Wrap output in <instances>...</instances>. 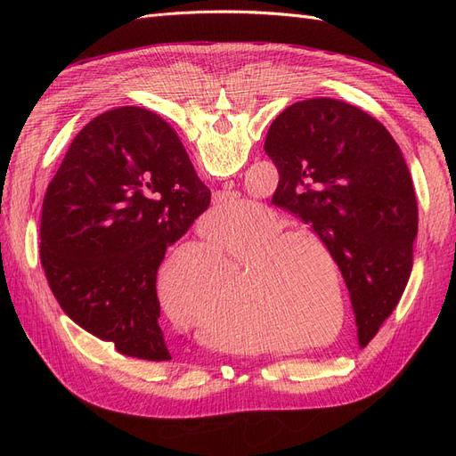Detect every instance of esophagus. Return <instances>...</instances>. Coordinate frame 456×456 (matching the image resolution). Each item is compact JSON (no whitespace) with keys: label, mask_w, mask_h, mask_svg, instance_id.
Here are the masks:
<instances>
[{"label":"esophagus","mask_w":456,"mask_h":456,"mask_svg":"<svg viewBox=\"0 0 456 456\" xmlns=\"http://www.w3.org/2000/svg\"><path fill=\"white\" fill-rule=\"evenodd\" d=\"M224 186H226V188H228V190H230V188H232V181H230V183H226V184H224ZM218 200H220V198H218Z\"/></svg>","instance_id":"34e87169"}]
</instances>
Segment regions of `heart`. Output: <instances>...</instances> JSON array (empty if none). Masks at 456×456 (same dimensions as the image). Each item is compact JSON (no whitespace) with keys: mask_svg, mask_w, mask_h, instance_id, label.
Returning <instances> with one entry per match:
<instances>
[{"mask_svg":"<svg viewBox=\"0 0 456 456\" xmlns=\"http://www.w3.org/2000/svg\"><path fill=\"white\" fill-rule=\"evenodd\" d=\"M243 202L242 206L240 203ZM238 216L226 226L209 223L203 226V243L220 256L240 260L224 295L220 310L230 312L243 306L255 325L275 335L295 337L287 344L302 350L323 342L322 330L333 320V287L338 305L335 330L342 323V281H330L323 260H333L330 247L310 228H287L289 218L272 207L241 198L220 201L213 216ZM161 300L176 317L196 322L209 308L216 287V268L209 258L194 253L175 255L159 272ZM215 335L218 342L233 352L255 354L266 348V342L255 330L216 317Z\"/></svg>","mask_w":456,"mask_h":456,"instance_id":"obj_1","label":"heart"}]
</instances>
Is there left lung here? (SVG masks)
I'll return each mask as SVG.
<instances>
[{
	"mask_svg": "<svg viewBox=\"0 0 456 456\" xmlns=\"http://www.w3.org/2000/svg\"><path fill=\"white\" fill-rule=\"evenodd\" d=\"M265 150L280 171L272 203L330 247L365 346L394 312L412 268L419 209L399 146L363 110L317 96L272 121Z\"/></svg>",
	"mask_w": 456,
	"mask_h": 456,
	"instance_id": "8db88e82",
	"label": "left lung"
}]
</instances>
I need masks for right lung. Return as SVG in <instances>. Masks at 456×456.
Returning <instances> with one entry per match:
<instances>
[{
  "instance_id": "1",
  "label": "right lung",
  "mask_w": 456,
  "mask_h": 456,
  "mask_svg": "<svg viewBox=\"0 0 456 456\" xmlns=\"http://www.w3.org/2000/svg\"><path fill=\"white\" fill-rule=\"evenodd\" d=\"M209 201L163 118L136 106L96 116L68 148L41 213V265L61 308L123 355L171 360L156 273Z\"/></svg>"
}]
</instances>
